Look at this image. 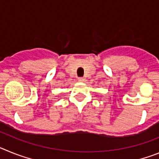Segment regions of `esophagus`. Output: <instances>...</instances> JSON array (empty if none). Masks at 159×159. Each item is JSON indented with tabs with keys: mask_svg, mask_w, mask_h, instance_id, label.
Here are the masks:
<instances>
[{
	"mask_svg": "<svg viewBox=\"0 0 159 159\" xmlns=\"http://www.w3.org/2000/svg\"><path fill=\"white\" fill-rule=\"evenodd\" d=\"M84 80H85V79L83 78V77H79V78H78L79 82H84Z\"/></svg>",
	"mask_w": 159,
	"mask_h": 159,
	"instance_id": "esophagus-1",
	"label": "esophagus"
}]
</instances>
